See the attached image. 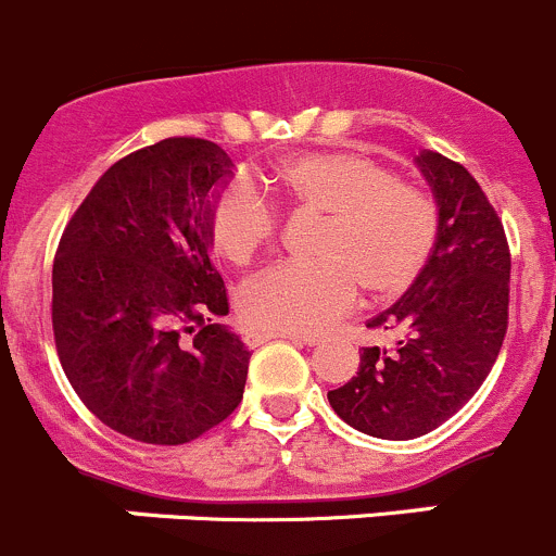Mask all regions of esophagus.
I'll return each instance as SVG.
<instances>
[{"mask_svg":"<svg viewBox=\"0 0 556 556\" xmlns=\"http://www.w3.org/2000/svg\"><path fill=\"white\" fill-rule=\"evenodd\" d=\"M245 343L248 346H262V343L273 341V338H281V341H294V343H305V346H316L319 338L314 336H294V332H262V330H245Z\"/></svg>","mask_w":556,"mask_h":556,"instance_id":"esophagus-1","label":"esophagus"}]
</instances>
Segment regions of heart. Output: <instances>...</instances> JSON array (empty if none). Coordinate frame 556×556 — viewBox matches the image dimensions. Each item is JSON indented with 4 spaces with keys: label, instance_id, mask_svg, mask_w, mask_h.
I'll return each mask as SVG.
<instances>
[{
    "label": "heart",
    "instance_id": "b5f03b06",
    "mask_svg": "<svg viewBox=\"0 0 556 556\" xmlns=\"http://www.w3.org/2000/svg\"><path fill=\"white\" fill-rule=\"evenodd\" d=\"M298 207L325 213L319 262H283L262 269L237 294L240 319L262 332L308 336L352 308L357 289L395 294L409 287L437 240V210L420 188L395 179L361 152H303L275 163L264 177ZM275 213L248 179L215 190L207 235L235 264L256 256L275 235Z\"/></svg>",
    "mask_w": 556,
    "mask_h": 556
}]
</instances>
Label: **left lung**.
<instances>
[{
    "instance_id": "1",
    "label": "left lung",
    "mask_w": 556,
    "mask_h": 556,
    "mask_svg": "<svg viewBox=\"0 0 556 556\" xmlns=\"http://www.w3.org/2000/svg\"><path fill=\"white\" fill-rule=\"evenodd\" d=\"M415 166L437 202V240L399 303L368 321L401 332L399 343L363 349L357 377L327 393L343 422L395 442L440 428L478 393L510 300L505 229L472 174L433 150H420Z\"/></svg>"
}]
</instances>
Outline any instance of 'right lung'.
Wrapping results in <instances>:
<instances>
[{
  "mask_svg": "<svg viewBox=\"0 0 556 556\" xmlns=\"http://www.w3.org/2000/svg\"><path fill=\"white\" fill-rule=\"evenodd\" d=\"M235 163L207 139H163L105 168L54 258L51 321L89 412L147 445H185L242 401L251 352L210 262L207 207Z\"/></svg>",
  "mask_w": 556,
  "mask_h": 556,
  "instance_id": "1",
  "label": "right lung"
}]
</instances>
